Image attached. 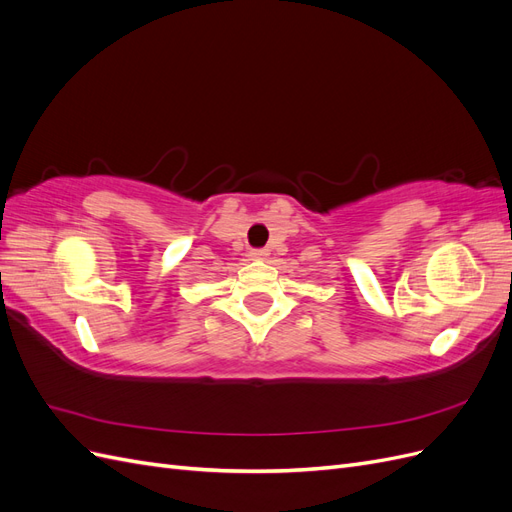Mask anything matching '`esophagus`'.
I'll return each instance as SVG.
<instances>
[{
	"label": "esophagus",
	"mask_w": 512,
	"mask_h": 512,
	"mask_svg": "<svg viewBox=\"0 0 512 512\" xmlns=\"http://www.w3.org/2000/svg\"><path fill=\"white\" fill-rule=\"evenodd\" d=\"M269 256V250H265V247H256V250H250V258L252 260H262Z\"/></svg>",
	"instance_id": "34e87169"
}]
</instances>
